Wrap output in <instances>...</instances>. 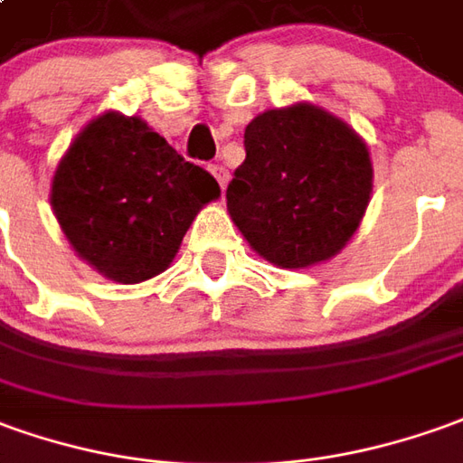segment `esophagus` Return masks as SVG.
<instances>
[{"instance_id": "34e87169", "label": "esophagus", "mask_w": 463, "mask_h": 463, "mask_svg": "<svg viewBox=\"0 0 463 463\" xmlns=\"http://www.w3.org/2000/svg\"><path fill=\"white\" fill-rule=\"evenodd\" d=\"M209 171H212L213 178L219 181V186H222V189H226V184H229V171H226V165L213 164L212 168H209Z\"/></svg>"}]
</instances>
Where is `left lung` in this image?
I'll use <instances>...</instances> for the list:
<instances>
[{"instance_id":"left-lung-1","label":"left lung","mask_w":463,"mask_h":463,"mask_svg":"<svg viewBox=\"0 0 463 463\" xmlns=\"http://www.w3.org/2000/svg\"><path fill=\"white\" fill-rule=\"evenodd\" d=\"M244 148L226 209L251 250L282 269H307L345 250L373 194L371 151L355 128L302 100L260 113Z\"/></svg>"}]
</instances>
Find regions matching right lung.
Segmentation results:
<instances>
[{"label": "right lung", "mask_w": 463, "mask_h": 463, "mask_svg": "<svg viewBox=\"0 0 463 463\" xmlns=\"http://www.w3.org/2000/svg\"><path fill=\"white\" fill-rule=\"evenodd\" d=\"M222 196L138 116L105 110L60 158L50 186L57 224L82 262L120 285L165 272L196 213Z\"/></svg>", "instance_id": "right-lung-1"}]
</instances>
